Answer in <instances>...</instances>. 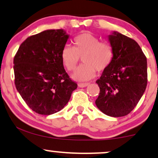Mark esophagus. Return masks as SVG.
I'll return each instance as SVG.
<instances>
[{"mask_svg": "<svg viewBox=\"0 0 158 158\" xmlns=\"http://www.w3.org/2000/svg\"><path fill=\"white\" fill-rule=\"evenodd\" d=\"M88 85H89V83H79L78 84L79 87H80V88H85V87L88 86Z\"/></svg>", "mask_w": 158, "mask_h": 158, "instance_id": "obj_1", "label": "esophagus"}]
</instances>
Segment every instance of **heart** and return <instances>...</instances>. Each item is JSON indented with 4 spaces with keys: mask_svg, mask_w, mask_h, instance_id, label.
<instances>
[{
    "mask_svg": "<svg viewBox=\"0 0 158 158\" xmlns=\"http://www.w3.org/2000/svg\"><path fill=\"white\" fill-rule=\"evenodd\" d=\"M81 57L83 64L74 72L72 78L77 81H87L95 77L96 71L106 70L113 60L114 51L110 44L99 41L90 32H82L73 40V48L65 46L61 52V59L65 68L72 71Z\"/></svg>",
    "mask_w": 158,
    "mask_h": 158,
    "instance_id": "1",
    "label": "heart"
}]
</instances>
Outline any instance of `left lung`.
Segmentation results:
<instances>
[{"label":"left lung","instance_id":"obj_1","mask_svg":"<svg viewBox=\"0 0 158 158\" xmlns=\"http://www.w3.org/2000/svg\"><path fill=\"white\" fill-rule=\"evenodd\" d=\"M108 41L113 60L96 81L100 91L95 103L106 115L123 117L135 108L146 90L147 60L135 40L114 31Z\"/></svg>","mask_w":158,"mask_h":158}]
</instances>
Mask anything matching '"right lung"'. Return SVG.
Segmentation results:
<instances>
[{
	"label": "right lung",
	"mask_w": 158,
	"mask_h": 158,
	"mask_svg": "<svg viewBox=\"0 0 158 158\" xmlns=\"http://www.w3.org/2000/svg\"><path fill=\"white\" fill-rule=\"evenodd\" d=\"M69 37L62 29L44 30L27 38L15 56L16 89L36 113L50 115L61 110L77 88L61 59Z\"/></svg>",
	"instance_id": "right-lung-1"
}]
</instances>
